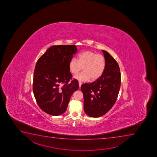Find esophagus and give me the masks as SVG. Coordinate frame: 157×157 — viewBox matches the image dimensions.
I'll use <instances>...</instances> for the list:
<instances>
[{"mask_svg":"<svg viewBox=\"0 0 157 157\" xmlns=\"http://www.w3.org/2000/svg\"><path fill=\"white\" fill-rule=\"evenodd\" d=\"M81 84H82L81 82L79 81V87H81Z\"/></svg>","mask_w":157,"mask_h":157,"instance_id":"1","label":"esophagus"}]
</instances>
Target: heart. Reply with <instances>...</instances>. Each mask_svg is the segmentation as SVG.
I'll list each match as a JSON object with an SVG mask.
<instances>
[{
	"instance_id": "heart-1",
	"label": "heart",
	"mask_w": 157,
	"mask_h": 157,
	"mask_svg": "<svg viewBox=\"0 0 157 157\" xmlns=\"http://www.w3.org/2000/svg\"><path fill=\"white\" fill-rule=\"evenodd\" d=\"M105 58L101 54H97L87 50L78 54L77 59L72 58L69 63V68L72 74L76 75L83 68V71L75 76L80 81L90 79L94 81L101 77L105 70Z\"/></svg>"
}]
</instances>
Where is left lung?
Masks as SVG:
<instances>
[{"label": "left lung", "mask_w": 157, "mask_h": 157, "mask_svg": "<svg viewBox=\"0 0 157 157\" xmlns=\"http://www.w3.org/2000/svg\"><path fill=\"white\" fill-rule=\"evenodd\" d=\"M105 70L98 79L81 85L84 99L83 109L91 117L97 118L109 111L118 97L121 85L120 68L116 60L105 50Z\"/></svg>", "instance_id": "obj_1"}]
</instances>
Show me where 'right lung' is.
<instances>
[{"instance_id":"obj_1","label":"right lung","mask_w":157,"mask_h":157,"mask_svg":"<svg viewBox=\"0 0 157 157\" xmlns=\"http://www.w3.org/2000/svg\"><path fill=\"white\" fill-rule=\"evenodd\" d=\"M77 52L75 45L52 46L38 60L33 92L38 105L44 113L55 116L63 113L71 96L79 88L78 81L72 80L69 68V61Z\"/></svg>"}]
</instances>
